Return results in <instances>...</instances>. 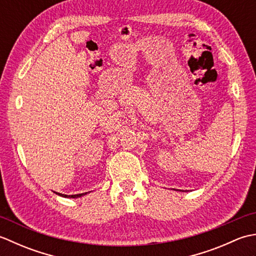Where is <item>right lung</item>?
I'll return each mask as SVG.
<instances>
[{"mask_svg":"<svg viewBox=\"0 0 256 256\" xmlns=\"http://www.w3.org/2000/svg\"><path fill=\"white\" fill-rule=\"evenodd\" d=\"M57 194L62 196V197H66V198H79V197H82V196L86 194L88 192H84V194H59V192H56Z\"/></svg>","mask_w":256,"mask_h":256,"instance_id":"add662e5","label":"right lung"}]
</instances>
